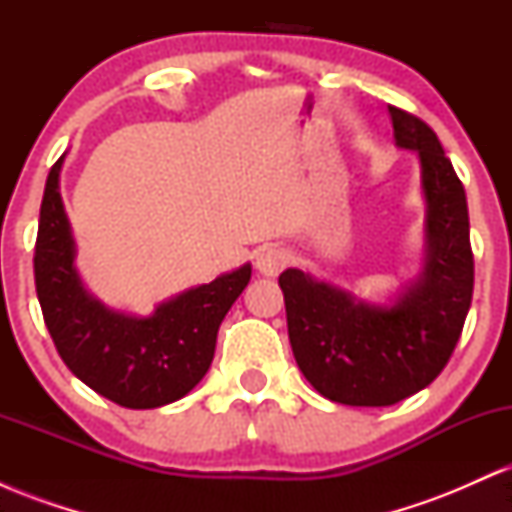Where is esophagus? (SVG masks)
<instances>
[{"mask_svg":"<svg viewBox=\"0 0 512 512\" xmlns=\"http://www.w3.org/2000/svg\"><path fill=\"white\" fill-rule=\"evenodd\" d=\"M289 252L284 248H276V245H269V248H262L257 252V269H260V274L264 276H276L281 272V269L289 264Z\"/></svg>","mask_w":512,"mask_h":512,"instance_id":"esophagus-1","label":"esophagus"}]
</instances>
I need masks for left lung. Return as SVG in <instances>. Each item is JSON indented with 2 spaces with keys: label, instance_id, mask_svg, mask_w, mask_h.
<instances>
[{
  "label": "left lung",
  "instance_id": "1",
  "mask_svg": "<svg viewBox=\"0 0 512 512\" xmlns=\"http://www.w3.org/2000/svg\"><path fill=\"white\" fill-rule=\"evenodd\" d=\"M399 149L416 151L424 192V257L390 303H370L301 269L279 286L298 368L322 397L349 407H390L438 378L469 313L474 257L464 187L436 132L390 105Z\"/></svg>",
  "mask_w": 512,
  "mask_h": 512
}]
</instances>
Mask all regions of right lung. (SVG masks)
Returning <instances> with one entry per match:
<instances>
[{"mask_svg": "<svg viewBox=\"0 0 512 512\" xmlns=\"http://www.w3.org/2000/svg\"><path fill=\"white\" fill-rule=\"evenodd\" d=\"M64 156L45 182L35 240V291L62 361L81 383L127 409L185 397L207 375L216 334L248 286L252 267L216 276L158 303L151 315L108 308L76 272V243L60 195Z\"/></svg>", "mask_w": 512, "mask_h": 512, "instance_id": "obj_1", "label": "right lung"}]
</instances>
